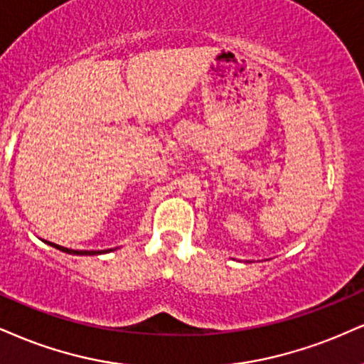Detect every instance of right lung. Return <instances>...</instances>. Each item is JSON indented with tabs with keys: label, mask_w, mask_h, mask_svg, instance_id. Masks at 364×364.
<instances>
[{
	"label": "right lung",
	"mask_w": 364,
	"mask_h": 364,
	"mask_svg": "<svg viewBox=\"0 0 364 364\" xmlns=\"http://www.w3.org/2000/svg\"><path fill=\"white\" fill-rule=\"evenodd\" d=\"M47 242V240H46ZM49 246L59 249V251H63L65 254H76V256H95V254H105V252H112L113 249H105V251H74V249H68V247H63L59 246V244H54V242H47Z\"/></svg>",
	"instance_id": "add662e5"
}]
</instances>
